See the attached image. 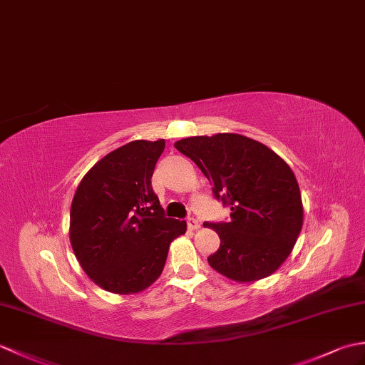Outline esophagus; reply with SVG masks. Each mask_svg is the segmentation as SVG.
Returning a JSON list of instances; mask_svg holds the SVG:
<instances>
[{"mask_svg":"<svg viewBox=\"0 0 365 365\" xmlns=\"http://www.w3.org/2000/svg\"><path fill=\"white\" fill-rule=\"evenodd\" d=\"M186 224H188V228H191V230H197V228L200 227V222L196 217H188L186 219Z\"/></svg>","mask_w":365,"mask_h":365,"instance_id":"1","label":"esophagus"}]
</instances>
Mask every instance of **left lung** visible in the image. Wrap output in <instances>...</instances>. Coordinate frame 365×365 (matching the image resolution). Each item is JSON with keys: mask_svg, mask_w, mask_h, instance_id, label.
Wrapping results in <instances>:
<instances>
[{"mask_svg": "<svg viewBox=\"0 0 365 365\" xmlns=\"http://www.w3.org/2000/svg\"><path fill=\"white\" fill-rule=\"evenodd\" d=\"M175 149L190 157L230 207L228 222H205L221 238L208 264L240 283L274 274L289 257L303 224L292 169L264 144L238 133L190 137Z\"/></svg>", "mask_w": 365, "mask_h": 365, "instance_id": "obj_1", "label": "left lung"}]
</instances>
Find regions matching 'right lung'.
<instances>
[{
  "mask_svg": "<svg viewBox=\"0 0 365 365\" xmlns=\"http://www.w3.org/2000/svg\"><path fill=\"white\" fill-rule=\"evenodd\" d=\"M165 140H137L110 152L76 190L70 241L79 264L103 289L135 294L162 275L169 244L186 222L166 217L152 190Z\"/></svg>",
  "mask_w": 365,
  "mask_h": 365,
  "instance_id": "right-lung-1",
  "label": "right lung"
}]
</instances>
